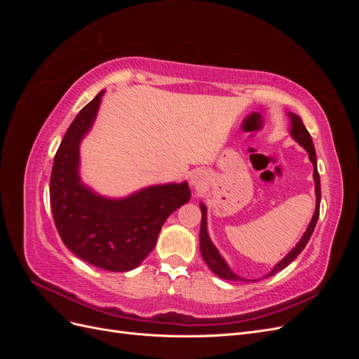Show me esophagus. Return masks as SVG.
Returning <instances> with one entry per match:
<instances>
[{
  "label": "esophagus",
  "mask_w": 359,
  "mask_h": 359,
  "mask_svg": "<svg viewBox=\"0 0 359 359\" xmlns=\"http://www.w3.org/2000/svg\"><path fill=\"white\" fill-rule=\"evenodd\" d=\"M203 181H205V173L202 172V170H193V173L190 175V182H191V186H194L196 189H199L202 184H203Z\"/></svg>",
  "instance_id": "1"
}]
</instances>
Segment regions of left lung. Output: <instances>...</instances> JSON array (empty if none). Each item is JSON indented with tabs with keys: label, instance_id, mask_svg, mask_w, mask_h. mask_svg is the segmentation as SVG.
Returning <instances> with one entry per match:
<instances>
[{
	"label": "left lung",
	"instance_id": "1",
	"mask_svg": "<svg viewBox=\"0 0 359 359\" xmlns=\"http://www.w3.org/2000/svg\"><path fill=\"white\" fill-rule=\"evenodd\" d=\"M289 118H290V136L297 140V142L307 151L309 153V158L313 163V180H314V193H316V210H314V214L310 220V224L307 227V231L304 232L302 238L299 240V243L293 247L290 252L280 260V262L269 271V273L265 277H271L274 276L278 271H281L283 268H286L292 260H295V257L302 252L304 247L307 245L310 236L316 227L318 219H319V206H320V178H319V172H318V165H316V151H314V145L310 133L307 132L306 126L302 124L301 118L293 114V112H287ZM201 211H202V222H201V233H199V240H201V255L205 260V264L208 265V268L212 271L215 276H219L223 280H229V281H244V283H250L252 280L240 277L238 274H235L233 271L229 268V265L226 264V260L223 259V256L219 253V250L215 248V245L212 244V241L210 240L208 235V227H206V206L203 202H201ZM264 277V278H265Z\"/></svg>",
	"mask_w": 359,
	"mask_h": 359
}]
</instances>
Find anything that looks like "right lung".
Wrapping results in <instances>:
<instances>
[{"label": "right lung", "mask_w": 359, "mask_h": 359, "mask_svg": "<svg viewBox=\"0 0 359 359\" xmlns=\"http://www.w3.org/2000/svg\"><path fill=\"white\" fill-rule=\"evenodd\" d=\"M104 91L76 115L53 158L50 208L62 243L85 262L114 273L135 269L153 252L161 226L190 201V187L158 184L106 198L85 186L79 175V147L91 130Z\"/></svg>", "instance_id": "1"}]
</instances>
